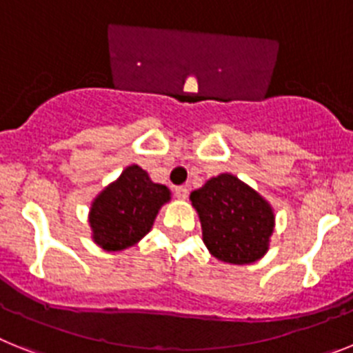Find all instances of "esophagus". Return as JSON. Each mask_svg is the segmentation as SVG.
<instances>
[{"mask_svg":"<svg viewBox=\"0 0 353 353\" xmlns=\"http://www.w3.org/2000/svg\"><path fill=\"white\" fill-rule=\"evenodd\" d=\"M174 195H176L177 199H181V201H185V199L188 197V188H186V186H176V188H174Z\"/></svg>","mask_w":353,"mask_h":353,"instance_id":"1","label":"esophagus"}]
</instances>
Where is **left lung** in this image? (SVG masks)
<instances>
[{
    "label": "left lung",
    "instance_id": "8db88e82",
    "mask_svg": "<svg viewBox=\"0 0 353 353\" xmlns=\"http://www.w3.org/2000/svg\"><path fill=\"white\" fill-rule=\"evenodd\" d=\"M202 225V240L216 259L249 265L265 256L275 216L272 206L231 174L211 177L190 195Z\"/></svg>",
    "mask_w": 353,
    "mask_h": 353
}]
</instances>
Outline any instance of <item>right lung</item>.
I'll list each match as a JSON object with an SVG mask.
<instances>
[{
  "label": "right lung",
  "instance_id": "right-lung-1",
  "mask_svg": "<svg viewBox=\"0 0 353 353\" xmlns=\"http://www.w3.org/2000/svg\"><path fill=\"white\" fill-rule=\"evenodd\" d=\"M168 199L167 186L152 183L145 170L131 165L92 202L88 222L94 241L108 252L128 249L151 231Z\"/></svg>",
  "mask_w": 353,
  "mask_h": 353
}]
</instances>
